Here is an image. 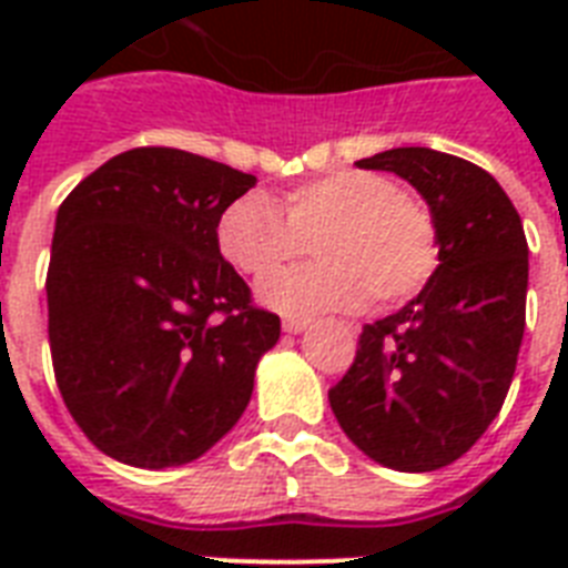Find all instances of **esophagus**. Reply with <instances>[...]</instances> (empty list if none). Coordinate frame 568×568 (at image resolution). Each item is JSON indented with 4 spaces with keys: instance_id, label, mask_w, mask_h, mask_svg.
I'll return each instance as SVG.
<instances>
[{
    "instance_id": "1",
    "label": "esophagus",
    "mask_w": 568,
    "mask_h": 568,
    "mask_svg": "<svg viewBox=\"0 0 568 568\" xmlns=\"http://www.w3.org/2000/svg\"><path fill=\"white\" fill-rule=\"evenodd\" d=\"M310 321L306 315H285L283 318V329L285 333H303V329L310 327Z\"/></svg>"
}]
</instances>
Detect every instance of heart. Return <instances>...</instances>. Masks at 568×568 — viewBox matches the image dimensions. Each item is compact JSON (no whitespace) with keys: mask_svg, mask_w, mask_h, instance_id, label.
Segmentation results:
<instances>
[{"mask_svg":"<svg viewBox=\"0 0 568 568\" xmlns=\"http://www.w3.org/2000/svg\"><path fill=\"white\" fill-rule=\"evenodd\" d=\"M244 194L223 209L217 247L239 274L265 280L300 257L308 241L322 262L262 285V301L280 312L359 310L374 301L397 306L422 294L442 265L439 223L422 200L400 194L374 171H336L283 194Z\"/></svg>","mask_w":568,"mask_h":568,"instance_id":"obj_1","label":"heart"}]
</instances>
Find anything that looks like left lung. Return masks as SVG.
Segmentation results:
<instances>
[{
	"label": "left lung",
	"instance_id": "8db88e82",
	"mask_svg": "<svg viewBox=\"0 0 568 568\" xmlns=\"http://www.w3.org/2000/svg\"><path fill=\"white\" fill-rule=\"evenodd\" d=\"M356 164L397 173L427 200L442 265L404 310L365 324L329 406L379 466L436 471L501 413L525 336L528 239L510 196L466 159L397 146Z\"/></svg>",
	"mask_w": 568,
	"mask_h": 568
}]
</instances>
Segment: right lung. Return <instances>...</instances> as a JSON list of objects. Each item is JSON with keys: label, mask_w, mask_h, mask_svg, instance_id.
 Segmentation results:
<instances>
[{"label": "right lung", "mask_w": 568, "mask_h": 568, "mask_svg": "<svg viewBox=\"0 0 568 568\" xmlns=\"http://www.w3.org/2000/svg\"><path fill=\"white\" fill-rule=\"evenodd\" d=\"M256 176L173 146H135L58 209L49 351L73 422L138 468L203 457L247 409L280 315L221 256L217 221Z\"/></svg>", "instance_id": "obj_1"}]
</instances>
